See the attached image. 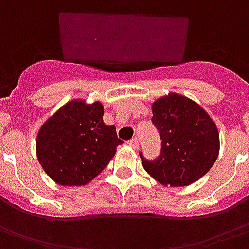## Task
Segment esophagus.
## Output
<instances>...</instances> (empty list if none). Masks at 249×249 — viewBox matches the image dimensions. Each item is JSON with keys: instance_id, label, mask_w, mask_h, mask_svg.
Segmentation results:
<instances>
[{"instance_id": "obj_1", "label": "esophagus", "mask_w": 249, "mask_h": 249, "mask_svg": "<svg viewBox=\"0 0 249 249\" xmlns=\"http://www.w3.org/2000/svg\"><path fill=\"white\" fill-rule=\"evenodd\" d=\"M128 146L134 148V150H137L138 146H139V143H138V138H132L131 141H128Z\"/></svg>"}]
</instances>
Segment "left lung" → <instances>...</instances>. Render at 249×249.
<instances>
[{
	"instance_id": "obj_1",
	"label": "left lung",
	"mask_w": 249,
	"mask_h": 249,
	"mask_svg": "<svg viewBox=\"0 0 249 249\" xmlns=\"http://www.w3.org/2000/svg\"><path fill=\"white\" fill-rule=\"evenodd\" d=\"M151 110L162 152L154 162H147L141 154L143 168L163 186L186 187L197 182L219 155L216 123L199 103L177 92L158 98Z\"/></svg>"
}]
</instances>
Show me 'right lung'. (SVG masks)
I'll return each mask as SVG.
<instances>
[{
	"mask_svg": "<svg viewBox=\"0 0 249 249\" xmlns=\"http://www.w3.org/2000/svg\"><path fill=\"white\" fill-rule=\"evenodd\" d=\"M102 102L77 98L59 107L39 127L36 151L39 164L57 184L83 186L98 177L122 141L103 122Z\"/></svg>",
	"mask_w": 249,
	"mask_h": 249,
	"instance_id": "1",
	"label": "right lung"
}]
</instances>
